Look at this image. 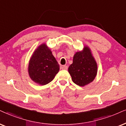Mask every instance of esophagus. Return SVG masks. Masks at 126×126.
Returning a JSON list of instances; mask_svg holds the SVG:
<instances>
[{"label": "esophagus", "mask_w": 126, "mask_h": 126, "mask_svg": "<svg viewBox=\"0 0 126 126\" xmlns=\"http://www.w3.org/2000/svg\"><path fill=\"white\" fill-rule=\"evenodd\" d=\"M61 69H65V70H66V69H68V66L66 65H63L61 66Z\"/></svg>", "instance_id": "obj_1"}]
</instances>
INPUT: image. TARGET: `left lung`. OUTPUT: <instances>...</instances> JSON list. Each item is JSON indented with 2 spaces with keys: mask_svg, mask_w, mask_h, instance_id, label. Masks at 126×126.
<instances>
[{
  "mask_svg": "<svg viewBox=\"0 0 126 126\" xmlns=\"http://www.w3.org/2000/svg\"><path fill=\"white\" fill-rule=\"evenodd\" d=\"M97 69V63L91 50L88 47H85L83 51L74 55L73 63L68 68V72L75 84L84 86L94 80Z\"/></svg>",
  "mask_w": 126,
  "mask_h": 126,
  "instance_id": "1",
  "label": "left lung"
}]
</instances>
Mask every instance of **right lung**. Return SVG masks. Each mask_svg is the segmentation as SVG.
<instances>
[{"label": "right lung", "mask_w": 126, "mask_h": 126, "mask_svg": "<svg viewBox=\"0 0 126 126\" xmlns=\"http://www.w3.org/2000/svg\"><path fill=\"white\" fill-rule=\"evenodd\" d=\"M60 70V65L45 44L38 47L29 62V74L31 79L38 84L45 85L52 81Z\"/></svg>", "instance_id": "add662e5"}]
</instances>
